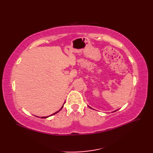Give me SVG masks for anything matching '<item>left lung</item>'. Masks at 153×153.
<instances>
[{
  "mask_svg": "<svg viewBox=\"0 0 153 153\" xmlns=\"http://www.w3.org/2000/svg\"><path fill=\"white\" fill-rule=\"evenodd\" d=\"M89 107H90V106H89ZM90 108H91V107H90ZM115 111H116V110H115ZM115 111H114V112H115Z\"/></svg>",
  "mask_w": 153,
  "mask_h": 153,
  "instance_id": "left-lung-1",
  "label": "left lung"
}]
</instances>
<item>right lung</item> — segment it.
I'll return each mask as SVG.
<instances>
[{
  "label": "right lung",
  "mask_w": 153,
  "mask_h": 153,
  "mask_svg": "<svg viewBox=\"0 0 153 153\" xmlns=\"http://www.w3.org/2000/svg\"><path fill=\"white\" fill-rule=\"evenodd\" d=\"M65 103V102H64ZM64 105H63V106H64ZM63 106H62V108L59 110H58V111H57V112H54V114H52V115H51V116H53V115H54V114H56V113H58V112H59L60 111V110H61V109L62 108H63ZM49 116H45V117H41V118H48V117H49Z\"/></svg>",
  "instance_id": "1"
}]
</instances>
